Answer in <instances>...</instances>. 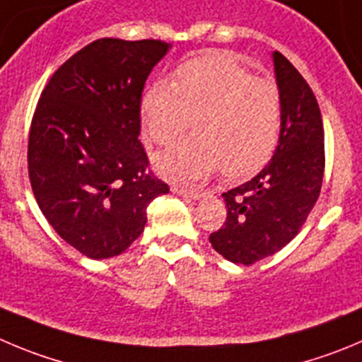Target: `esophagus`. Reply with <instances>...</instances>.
<instances>
[{
  "instance_id": "34e87169",
  "label": "esophagus",
  "mask_w": 362,
  "mask_h": 362,
  "mask_svg": "<svg viewBox=\"0 0 362 362\" xmlns=\"http://www.w3.org/2000/svg\"><path fill=\"white\" fill-rule=\"evenodd\" d=\"M171 191H173L175 194H178V197L189 198V200H200V198L204 197L200 191H191V189L178 187V185H173V187H171Z\"/></svg>"
}]
</instances>
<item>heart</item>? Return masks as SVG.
Here are the masks:
<instances>
[{
  "label": "heart",
  "mask_w": 362,
  "mask_h": 362,
  "mask_svg": "<svg viewBox=\"0 0 362 362\" xmlns=\"http://www.w3.org/2000/svg\"><path fill=\"white\" fill-rule=\"evenodd\" d=\"M178 141L155 157V168L171 182L204 180L221 168L228 178L255 173L272 158L282 128V98L276 83L253 76L221 52H207L157 78L141 100V123L155 144Z\"/></svg>",
  "instance_id": "b5f03b06"
}]
</instances>
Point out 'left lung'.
I'll list each match as a JSON object with an SVG mask.
<instances>
[{
  "instance_id": "left-lung-1",
  "label": "left lung",
  "mask_w": 362,
  "mask_h": 362,
  "mask_svg": "<svg viewBox=\"0 0 362 362\" xmlns=\"http://www.w3.org/2000/svg\"><path fill=\"white\" fill-rule=\"evenodd\" d=\"M272 57L282 98L279 144L252 180L223 192L227 221L209 238L234 264L250 266L282 250L298 234L322 191L325 135L318 101L282 53Z\"/></svg>"
}]
</instances>
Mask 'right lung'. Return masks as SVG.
Here are the masks:
<instances>
[{
    "mask_svg": "<svg viewBox=\"0 0 362 362\" xmlns=\"http://www.w3.org/2000/svg\"><path fill=\"white\" fill-rule=\"evenodd\" d=\"M171 49L162 40L100 39L64 62L40 94L28 139L33 194L53 230L89 259L123 253L170 192L146 171L141 96Z\"/></svg>",
    "mask_w": 362,
    "mask_h": 362,
    "instance_id": "right-lung-1",
    "label": "right lung"
}]
</instances>
